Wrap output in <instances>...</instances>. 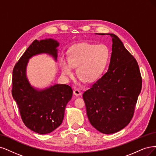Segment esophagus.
I'll use <instances>...</instances> for the list:
<instances>
[{
    "instance_id": "34e87169",
    "label": "esophagus",
    "mask_w": 156,
    "mask_h": 156,
    "mask_svg": "<svg viewBox=\"0 0 156 156\" xmlns=\"http://www.w3.org/2000/svg\"><path fill=\"white\" fill-rule=\"evenodd\" d=\"M73 93L74 95H76V96H80V95L81 94V92H80L78 89H74Z\"/></svg>"
}]
</instances>
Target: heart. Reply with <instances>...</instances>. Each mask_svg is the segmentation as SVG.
<instances>
[{"mask_svg":"<svg viewBox=\"0 0 156 156\" xmlns=\"http://www.w3.org/2000/svg\"><path fill=\"white\" fill-rule=\"evenodd\" d=\"M109 50L104 44L80 43L70 50L67 59L60 61L62 73L71 76L77 67V76L85 82L91 83L102 74L109 59Z\"/></svg>","mask_w":156,"mask_h":156,"instance_id":"b5f03b06","label":"heart"}]
</instances>
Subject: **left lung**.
<instances>
[{
  "instance_id": "8db88e82",
  "label": "left lung",
  "mask_w": 156,
  "mask_h": 156,
  "mask_svg": "<svg viewBox=\"0 0 156 156\" xmlns=\"http://www.w3.org/2000/svg\"><path fill=\"white\" fill-rule=\"evenodd\" d=\"M104 35V34H100ZM108 71L83 94L87 115L98 131L111 134L131 121L141 91L142 78L136 59L113 34Z\"/></svg>"
}]
</instances>
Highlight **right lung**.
Instances as JSON below:
<instances>
[{"mask_svg":"<svg viewBox=\"0 0 156 156\" xmlns=\"http://www.w3.org/2000/svg\"><path fill=\"white\" fill-rule=\"evenodd\" d=\"M59 43L52 39L34 40L15 65L12 74V94L27 128L39 134L53 132L62 124L65 107L73 96L66 84H55L43 90L34 88L26 74L30 58L46 53L57 60Z\"/></svg>","mask_w":156,"mask_h":156,"instance_id":"add662e5","label":"right lung"}]
</instances>
